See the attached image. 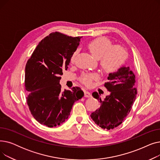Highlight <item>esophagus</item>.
<instances>
[{"label":"esophagus","mask_w":160,"mask_h":160,"mask_svg":"<svg viewBox=\"0 0 160 160\" xmlns=\"http://www.w3.org/2000/svg\"><path fill=\"white\" fill-rule=\"evenodd\" d=\"M84 97H91V95L89 91H84Z\"/></svg>","instance_id":"esophagus-1"}]
</instances>
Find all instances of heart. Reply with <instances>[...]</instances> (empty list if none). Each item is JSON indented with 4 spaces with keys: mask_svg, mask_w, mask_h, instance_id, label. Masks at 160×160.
Returning a JSON list of instances; mask_svg holds the SVG:
<instances>
[{
    "mask_svg": "<svg viewBox=\"0 0 160 160\" xmlns=\"http://www.w3.org/2000/svg\"><path fill=\"white\" fill-rule=\"evenodd\" d=\"M88 48L94 58L99 60L102 70L106 73H112L118 70L127 59V53L120 46L112 47V42L106 38H97L88 43ZM77 50L71 58L70 63H74ZM97 78L95 74H85L81 77V81L86 86H90L92 81Z\"/></svg>",
    "mask_w": 160,
    "mask_h": 160,
    "instance_id": "1",
    "label": "heart"
}]
</instances>
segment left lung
Instances as JSON below:
<instances>
[{"label":"left lung","instance_id":"1","mask_svg":"<svg viewBox=\"0 0 160 160\" xmlns=\"http://www.w3.org/2000/svg\"><path fill=\"white\" fill-rule=\"evenodd\" d=\"M108 82L104 86L110 95L101 100L97 92L92 95L100 106L91 115V119L103 129L110 130L118 127L130 113L136 99V77L129 67L122 65L117 71L109 73Z\"/></svg>","mask_w":160,"mask_h":160}]
</instances>
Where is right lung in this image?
Listing matches in <instances>:
<instances>
[{
	"instance_id": "add662e5",
	"label": "right lung",
	"mask_w": 160,
	"mask_h": 160,
	"mask_svg": "<svg viewBox=\"0 0 160 160\" xmlns=\"http://www.w3.org/2000/svg\"><path fill=\"white\" fill-rule=\"evenodd\" d=\"M80 39L57 32L50 33L39 42L27 63L24 83L27 104L36 120L48 127L65 122L74 103L84 95L78 87L62 91L60 83V75L68 69L70 58Z\"/></svg>"
}]
</instances>
